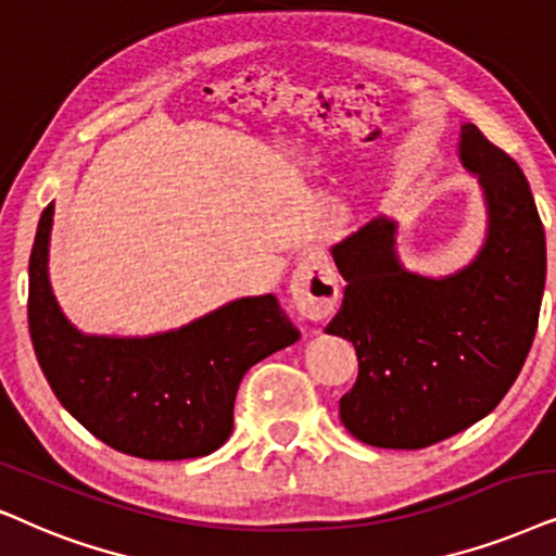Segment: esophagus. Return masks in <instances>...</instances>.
<instances>
[{
    "mask_svg": "<svg viewBox=\"0 0 556 556\" xmlns=\"http://www.w3.org/2000/svg\"><path fill=\"white\" fill-rule=\"evenodd\" d=\"M290 294L302 318L323 320L336 311L339 302V279L328 256L311 251L292 274Z\"/></svg>",
    "mask_w": 556,
    "mask_h": 556,
    "instance_id": "obj_1",
    "label": "esophagus"
}]
</instances>
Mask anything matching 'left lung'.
<instances>
[{
    "label": "left lung",
    "instance_id": "left-lung-1",
    "mask_svg": "<svg viewBox=\"0 0 556 556\" xmlns=\"http://www.w3.org/2000/svg\"><path fill=\"white\" fill-rule=\"evenodd\" d=\"M459 159L488 205V236L465 269L407 271L388 217L330 249L346 290L326 333L349 339L359 359L339 413L369 446L424 448L477 424L516 382L536 336L546 238L529 181L472 123L462 125Z\"/></svg>",
    "mask_w": 556,
    "mask_h": 556
}]
</instances>
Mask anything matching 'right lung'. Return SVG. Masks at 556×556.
<instances>
[{"instance_id": "1", "label": "right lung", "mask_w": 556, "mask_h": 556, "mask_svg": "<svg viewBox=\"0 0 556 556\" xmlns=\"http://www.w3.org/2000/svg\"><path fill=\"white\" fill-rule=\"evenodd\" d=\"M53 202L30 254L27 323L40 369L79 424L117 452L177 462L220 448L233 431L238 384L256 362L292 346L274 294L241 298L146 339L87 336L61 313L48 279Z\"/></svg>"}]
</instances>
